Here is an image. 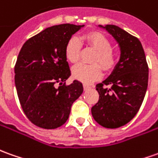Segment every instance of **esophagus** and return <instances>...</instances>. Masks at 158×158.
<instances>
[{
  "instance_id": "1",
  "label": "esophagus",
  "mask_w": 158,
  "mask_h": 158,
  "mask_svg": "<svg viewBox=\"0 0 158 158\" xmlns=\"http://www.w3.org/2000/svg\"><path fill=\"white\" fill-rule=\"evenodd\" d=\"M83 86L85 90H87V89H89V88H91V86H90L89 85H87V84H84Z\"/></svg>"
}]
</instances>
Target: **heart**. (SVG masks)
<instances>
[{
  "mask_svg": "<svg viewBox=\"0 0 158 158\" xmlns=\"http://www.w3.org/2000/svg\"><path fill=\"white\" fill-rule=\"evenodd\" d=\"M81 40L86 45L96 50L93 58V62L95 63L92 65L79 64L73 68L72 73L73 78L76 79L85 83H91L101 77L102 70L100 64L105 71L112 69L115 65V55L111 50L110 40L99 32H88L81 37ZM80 51L81 44L79 40L75 37H72L68 40L65 47V59L68 62L74 64L79 60Z\"/></svg>",
  "mask_w": 158,
  "mask_h": 158,
  "instance_id": "b5f03b06",
  "label": "heart"
}]
</instances>
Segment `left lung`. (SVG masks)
<instances>
[{"label":"left lung","mask_w":158,"mask_h":158,"mask_svg":"<svg viewBox=\"0 0 158 158\" xmlns=\"http://www.w3.org/2000/svg\"><path fill=\"white\" fill-rule=\"evenodd\" d=\"M98 27L118 43L120 58L109 77L96 85L99 99L92 108V115L103 127L115 129L129 123L138 113L147 91L149 68L138 38L118 26Z\"/></svg>","instance_id":"left-lung-1"}]
</instances>
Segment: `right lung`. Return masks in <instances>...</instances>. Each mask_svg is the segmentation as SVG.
Here are the masks:
<instances>
[{"instance_id":"add662e5","label":"right lung","mask_w":158,"mask_h":158,"mask_svg":"<svg viewBox=\"0 0 158 158\" xmlns=\"http://www.w3.org/2000/svg\"><path fill=\"white\" fill-rule=\"evenodd\" d=\"M84 26H52L27 40L20 49L15 66V84L22 110L36 126L56 129L63 125L72 105L83 93L79 80L65 85L71 76L65 47Z\"/></svg>"}]
</instances>
